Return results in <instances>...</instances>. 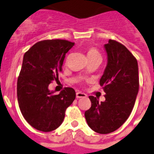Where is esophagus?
<instances>
[{
    "instance_id": "obj_1",
    "label": "esophagus",
    "mask_w": 154,
    "mask_h": 154,
    "mask_svg": "<svg viewBox=\"0 0 154 154\" xmlns=\"http://www.w3.org/2000/svg\"><path fill=\"white\" fill-rule=\"evenodd\" d=\"M86 94L83 93V92H76V98L77 99H80V98H85L86 97Z\"/></svg>"
}]
</instances>
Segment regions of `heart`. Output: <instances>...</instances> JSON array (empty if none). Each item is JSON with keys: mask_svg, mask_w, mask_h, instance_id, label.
Masks as SVG:
<instances>
[{"mask_svg": "<svg viewBox=\"0 0 154 154\" xmlns=\"http://www.w3.org/2000/svg\"><path fill=\"white\" fill-rule=\"evenodd\" d=\"M87 57H88V59L89 58H96V57H101L100 54H99V51L94 48H90L88 51H87Z\"/></svg>", "mask_w": 154, "mask_h": 154, "instance_id": "1", "label": "heart"}]
</instances>
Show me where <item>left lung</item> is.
Wrapping results in <instances>:
<instances>
[{"label": "left lung", "instance_id": "obj_1", "mask_svg": "<svg viewBox=\"0 0 154 154\" xmlns=\"http://www.w3.org/2000/svg\"><path fill=\"white\" fill-rule=\"evenodd\" d=\"M107 65L99 84L106 100L89 96L92 106L85 117L95 132L107 134L119 129L130 116L139 91L138 63L123 45L109 39L104 45Z\"/></svg>", "mask_w": 154, "mask_h": 154}]
</instances>
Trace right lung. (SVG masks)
I'll list each match as a JSON object with an SVG mask.
<instances>
[{
  "label": "right lung",
  "mask_w": 154,
  "mask_h": 154,
  "mask_svg": "<svg viewBox=\"0 0 154 154\" xmlns=\"http://www.w3.org/2000/svg\"><path fill=\"white\" fill-rule=\"evenodd\" d=\"M74 45L61 39L41 41L24 55L17 79V101L24 118L36 130L50 132L57 129L63 122L66 109L75 99L72 88H65L58 95L48 89L53 80H58L65 54Z\"/></svg>",
  "instance_id": "obj_1"
}]
</instances>
